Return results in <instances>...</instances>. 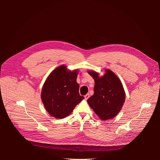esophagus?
<instances>
[{
  "mask_svg": "<svg viewBox=\"0 0 160 160\" xmlns=\"http://www.w3.org/2000/svg\"><path fill=\"white\" fill-rule=\"evenodd\" d=\"M89 98V93H88V94H86L85 95V99L87 100V99H88V98Z\"/></svg>",
  "mask_w": 160,
  "mask_h": 160,
  "instance_id": "obj_1",
  "label": "esophagus"
}]
</instances>
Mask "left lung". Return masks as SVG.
I'll return each instance as SVG.
<instances>
[{"mask_svg": "<svg viewBox=\"0 0 160 160\" xmlns=\"http://www.w3.org/2000/svg\"><path fill=\"white\" fill-rule=\"evenodd\" d=\"M95 80L94 94L88 103L102 120L115 118L122 109L125 93L122 82L113 71L105 70L103 76L99 77L95 71H88Z\"/></svg>", "mask_w": 160, "mask_h": 160, "instance_id": "left-lung-1", "label": "left lung"}]
</instances>
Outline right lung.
I'll use <instances>...</instances> for the list:
<instances>
[{"instance_id": "1", "label": "right lung", "mask_w": 160, "mask_h": 160, "mask_svg": "<svg viewBox=\"0 0 160 160\" xmlns=\"http://www.w3.org/2000/svg\"><path fill=\"white\" fill-rule=\"evenodd\" d=\"M78 71H68L64 65L48 76L41 91V99L47 112L58 119L71 113L75 106L84 99L79 95L76 79Z\"/></svg>"}]
</instances>
